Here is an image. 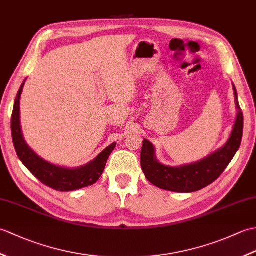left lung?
<instances>
[{
  "instance_id": "8db88e82",
  "label": "left lung",
  "mask_w": 256,
  "mask_h": 256,
  "mask_svg": "<svg viewBox=\"0 0 256 256\" xmlns=\"http://www.w3.org/2000/svg\"><path fill=\"white\" fill-rule=\"evenodd\" d=\"M238 108V116L230 138L224 148L204 160L180 167L160 164L155 158L154 146L148 140H143L140 152V166L146 178L156 187L175 192H192L202 189L218 179L226 170L241 145L243 135V113L233 86Z\"/></svg>"
}]
</instances>
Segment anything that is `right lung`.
Returning a JSON list of instances; mask_svg holds the SVG:
<instances>
[{
    "instance_id": "right-lung-1",
    "label": "right lung",
    "mask_w": 256,
    "mask_h": 256,
    "mask_svg": "<svg viewBox=\"0 0 256 256\" xmlns=\"http://www.w3.org/2000/svg\"><path fill=\"white\" fill-rule=\"evenodd\" d=\"M24 82L22 84L16 96L12 118H10L13 144L22 162L40 182L58 192H72V190L88 187L96 182L104 170L108 156L116 148V144L112 143L89 164L80 168H74V170L55 166L42 160L27 146L22 136L20 126V98Z\"/></svg>"
}]
</instances>
